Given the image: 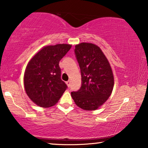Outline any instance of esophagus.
<instances>
[{"label": "esophagus", "mask_w": 148, "mask_h": 148, "mask_svg": "<svg viewBox=\"0 0 148 148\" xmlns=\"http://www.w3.org/2000/svg\"><path fill=\"white\" fill-rule=\"evenodd\" d=\"M66 84H67L68 86V87H70V84H70V80H68V81H67V82H66Z\"/></svg>", "instance_id": "1"}]
</instances>
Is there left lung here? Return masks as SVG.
<instances>
[{"label": "left lung", "mask_w": 148, "mask_h": 148, "mask_svg": "<svg viewBox=\"0 0 148 148\" xmlns=\"http://www.w3.org/2000/svg\"><path fill=\"white\" fill-rule=\"evenodd\" d=\"M74 52L80 68L82 85L71 96L80 108L95 110L112 94L114 82L111 66L102 50L94 44L77 45Z\"/></svg>", "instance_id": "obj_1"}]
</instances>
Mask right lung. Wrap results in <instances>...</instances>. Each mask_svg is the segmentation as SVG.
<instances>
[{
  "label": "right lung",
  "mask_w": 148,
  "mask_h": 148,
  "mask_svg": "<svg viewBox=\"0 0 148 148\" xmlns=\"http://www.w3.org/2000/svg\"><path fill=\"white\" fill-rule=\"evenodd\" d=\"M71 47L66 44L45 46L28 62L24 76L25 91L38 106H54L68 88L61 79L59 62Z\"/></svg>",
  "instance_id": "add662e5"
}]
</instances>
